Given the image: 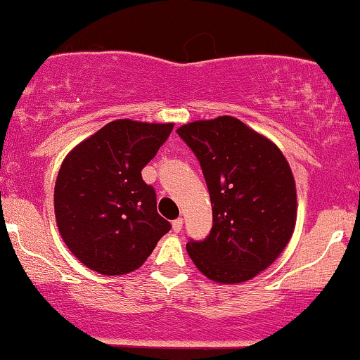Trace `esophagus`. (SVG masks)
Segmentation results:
<instances>
[{
  "instance_id": "1",
  "label": "esophagus",
  "mask_w": 360,
  "mask_h": 360,
  "mask_svg": "<svg viewBox=\"0 0 360 360\" xmlns=\"http://www.w3.org/2000/svg\"><path fill=\"white\" fill-rule=\"evenodd\" d=\"M183 218H177V219H174V221H172V231L174 233H179L181 229H183Z\"/></svg>"
}]
</instances>
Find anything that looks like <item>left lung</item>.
<instances>
[{
	"instance_id": "8db88e82",
	"label": "left lung",
	"mask_w": 360,
	"mask_h": 360,
	"mask_svg": "<svg viewBox=\"0 0 360 360\" xmlns=\"http://www.w3.org/2000/svg\"><path fill=\"white\" fill-rule=\"evenodd\" d=\"M201 164L213 228L186 245L193 263L216 283H241L266 270L288 245L297 189L285 155L236 117L194 120L176 131Z\"/></svg>"
}]
</instances>
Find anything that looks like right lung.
Wrapping results in <instances>:
<instances>
[{"instance_id": "obj_1", "label": "right lung", "mask_w": 360, "mask_h": 360, "mask_svg": "<svg viewBox=\"0 0 360 360\" xmlns=\"http://www.w3.org/2000/svg\"><path fill=\"white\" fill-rule=\"evenodd\" d=\"M174 124L112 120L75 146L55 183V218L67 248L101 275L137 270L171 224L141 171Z\"/></svg>"}]
</instances>
